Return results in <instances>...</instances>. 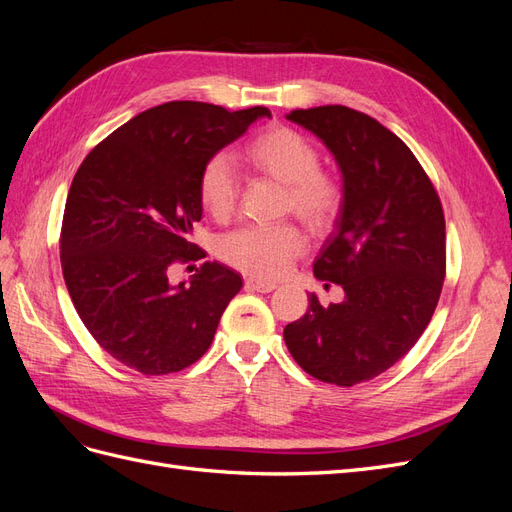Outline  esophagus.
<instances>
[{
    "label": "esophagus",
    "mask_w": 512,
    "mask_h": 512,
    "mask_svg": "<svg viewBox=\"0 0 512 512\" xmlns=\"http://www.w3.org/2000/svg\"><path fill=\"white\" fill-rule=\"evenodd\" d=\"M275 288H277V284H273V282L254 280V277H247L245 280V290H250V292H271Z\"/></svg>",
    "instance_id": "34e87169"
}]
</instances>
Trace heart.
<instances>
[{
  "instance_id": "heart-1",
  "label": "heart",
  "mask_w": 512,
  "mask_h": 512,
  "mask_svg": "<svg viewBox=\"0 0 512 512\" xmlns=\"http://www.w3.org/2000/svg\"><path fill=\"white\" fill-rule=\"evenodd\" d=\"M243 158L258 173L286 185L284 211L294 213L314 232H329L344 211L346 188L333 170L320 168V151L301 132L269 126L243 149ZM198 200L215 220H226L237 207V177L224 156L209 158L198 173ZM303 230L292 224L245 226L220 239L218 254L226 265L260 280L280 277L305 252Z\"/></svg>"
}]
</instances>
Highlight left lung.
Wrapping results in <instances>:
<instances>
[{
  "label": "left lung",
  "instance_id": "8db88e82",
  "mask_svg": "<svg viewBox=\"0 0 512 512\" xmlns=\"http://www.w3.org/2000/svg\"><path fill=\"white\" fill-rule=\"evenodd\" d=\"M288 119L320 136L344 175L346 203L314 262L342 303L309 294L284 329L292 359L316 380L354 386L393 367L436 312L446 275L440 196L410 147L374 117L342 104L297 108Z\"/></svg>",
  "mask_w": 512,
  "mask_h": 512
}]
</instances>
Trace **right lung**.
<instances>
[{
	"mask_svg": "<svg viewBox=\"0 0 512 512\" xmlns=\"http://www.w3.org/2000/svg\"><path fill=\"white\" fill-rule=\"evenodd\" d=\"M262 115L269 108L166 102L108 134L76 170L59 235L70 299L96 342L143 376L196 363L243 286L209 260L190 284L173 286L168 273L205 258L190 241L200 168Z\"/></svg>",
	"mask_w": 512,
	"mask_h": 512,
	"instance_id": "1",
	"label": "right lung"
}]
</instances>
